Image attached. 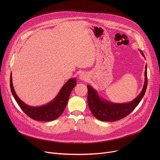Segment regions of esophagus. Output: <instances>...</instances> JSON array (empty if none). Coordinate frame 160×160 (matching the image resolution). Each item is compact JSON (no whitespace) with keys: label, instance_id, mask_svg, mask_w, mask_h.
<instances>
[{"label":"esophagus","instance_id":"34e87169","mask_svg":"<svg viewBox=\"0 0 160 160\" xmlns=\"http://www.w3.org/2000/svg\"><path fill=\"white\" fill-rule=\"evenodd\" d=\"M80 80H83V81H85V80H87L88 79V76L87 75V74H85V73H83L82 74L80 75V77H79Z\"/></svg>","mask_w":160,"mask_h":160}]
</instances>
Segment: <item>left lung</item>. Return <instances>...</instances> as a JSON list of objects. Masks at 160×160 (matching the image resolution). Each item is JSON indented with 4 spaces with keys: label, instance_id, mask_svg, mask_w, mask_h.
Masks as SVG:
<instances>
[{
    "label": "left lung",
    "instance_id": "left-lung-1",
    "mask_svg": "<svg viewBox=\"0 0 160 160\" xmlns=\"http://www.w3.org/2000/svg\"><path fill=\"white\" fill-rule=\"evenodd\" d=\"M141 52L145 58L142 51ZM144 83L141 93L133 101L125 103H115L109 101L98 94L97 90L92 86L87 85L88 96L87 101L88 107L93 115L99 120L103 122L117 121L125 118L137 107L143 98L148 85L147 64L145 66Z\"/></svg>",
    "mask_w": 160,
    "mask_h": 160
}]
</instances>
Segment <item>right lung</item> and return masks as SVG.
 Masks as SVG:
<instances>
[{
  "instance_id": "right-lung-1",
  "label": "right lung",
  "mask_w": 160,
  "mask_h": 160,
  "mask_svg": "<svg viewBox=\"0 0 160 160\" xmlns=\"http://www.w3.org/2000/svg\"><path fill=\"white\" fill-rule=\"evenodd\" d=\"M76 85V78H70L62 87L58 94L52 101L42 106H32L25 104L18 98L13 87L12 73H11L10 77L11 92L19 106L29 117L35 120L42 122L53 121L62 115L72 91Z\"/></svg>"
}]
</instances>
